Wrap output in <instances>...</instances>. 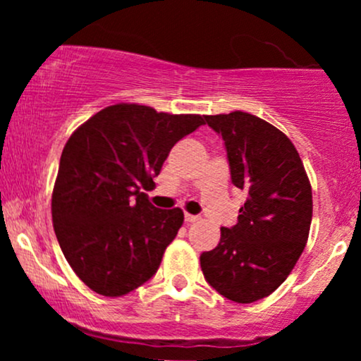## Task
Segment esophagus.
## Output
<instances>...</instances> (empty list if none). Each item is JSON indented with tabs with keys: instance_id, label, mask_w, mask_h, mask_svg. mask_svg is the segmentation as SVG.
I'll return each mask as SVG.
<instances>
[{
	"instance_id": "34e87169",
	"label": "esophagus",
	"mask_w": 361,
	"mask_h": 361,
	"mask_svg": "<svg viewBox=\"0 0 361 361\" xmlns=\"http://www.w3.org/2000/svg\"><path fill=\"white\" fill-rule=\"evenodd\" d=\"M198 221V215H192V214H185V222L192 224Z\"/></svg>"
}]
</instances>
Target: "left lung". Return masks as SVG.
Returning a JSON list of instances; mask_svg holds the SVG:
<instances>
[{"instance_id": "1", "label": "left lung", "mask_w": 361, "mask_h": 361, "mask_svg": "<svg viewBox=\"0 0 361 361\" xmlns=\"http://www.w3.org/2000/svg\"><path fill=\"white\" fill-rule=\"evenodd\" d=\"M224 140L231 180L246 190L238 224L200 255L210 287L226 299L251 304L283 283L304 251L312 221V190L304 164L283 132L246 111L207 115Z\"/></svg>"}]
</instances>
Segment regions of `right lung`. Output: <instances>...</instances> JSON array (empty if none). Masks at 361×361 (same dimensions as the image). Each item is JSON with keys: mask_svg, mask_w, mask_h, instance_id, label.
<instances>
[{"mask_svg": "<svg viewBox=\"0 0 361 361\" xmlns=\"http://www.w3.org/2000/svg\"><path fill=\"white\" fill-rule=\"evenodd\" d=\"M205 120L135 103L106 106L73 132L61 154L52 222L66 259L93 292L120 297L154 276L183 224L147 190L180 139Z\"/></svg>", "mask_w": 361, "mask_h": 361, "instance_id": "obj_1", "label": "right lung"}]
</instances>
